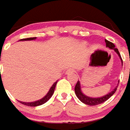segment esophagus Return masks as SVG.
<instances>
[{"label":"esophagus","instance_id":"obj_1","mask_svg":"<svg viewBox=\"0 0 130 130\" xmlns=\"http://www.w3.org/2000/svg\"><path fill=\"white\" fill-rule=\"evenodd\" d=\"M75 70L74 69H70V70H68L67 71V72H66V74H72L74 72Z\"/></svg>","mask_w":130,"mask_h":130}]
</instances>
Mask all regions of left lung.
I'll return each mask as SVG.
<instances>
[{
	"label": "left lung",
	"mask_w": 130,
	"mask_h": 130,
	"mask_svg": "<svg viewBox=\"0 0 130 130\" xmlns=\"http://www.w3.org/2000/svg\"><path fill=\"white\" fill-rule=\"evenodd\" d=\"M105 43H106V47H109V49H111V50H114L115 51V52H116V54L119 55V58H121V60L122 65H123V60H122L121 56V54L119 53V50L117 48L115 47V45L114 44L111 42H109V41L107 40H105ZM116 89H117V87H115L111 92H110L109 93H108L107 94L101 97H98V98H92V97L87 96L86 95H85L81 91V87H80V84L79 81H78L77 83L76 84V86H75L74 91L75 94L76 95V96L78 97V99L80 101L85 103V104L88 105H91V106H94V105H99L101 103H104L105 101H106L107 100H108L110 98V97L114 94L115 92L116 91Z\"/></svg>",
	"instance_id": "left-lung-1"
}]
</instances>
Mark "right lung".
<instances>
[{
    "label": "right lung",
    "mask_w": 130,
    "mask_h": 130,
    "mask_svg": "<svg viewBox=\"0 0 130 130\" xmlns=\"http://www.w3.org/2000/svg\"><path fill=\"white\" fill-rule=\"evenodd\" d=\"M36 37H33V38H24V39H21L20 41H32V40H35ZM56 83H57V81H56L53 85L51 87V88L49 90V92L45 96L42 98L41 99L38 100V101H36L34 102H30V103H26V102H22V101H19L23 105H25L27 106H30V107H36V106H38V105H41L44 104L48 100L50 99L52 96L54 94V89H55L56 85Z\"/></svg>",
    "instance_id": "right-lung-1"
}]
</instances>
